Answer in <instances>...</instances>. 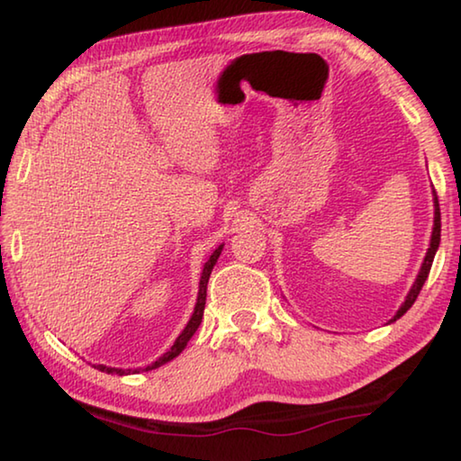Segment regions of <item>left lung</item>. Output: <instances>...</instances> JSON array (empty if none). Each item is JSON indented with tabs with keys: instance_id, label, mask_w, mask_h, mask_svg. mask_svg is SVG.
Instances as JSON below:
<instances>
[{
	"instance_id": "8db88e82",
	"label": "left lung",
	"mask_w": 461,
	"mask_h": 461,
	"mask_svg": "<svg viewBox=\"0 0 461 461\" xmlns=\"http://www.w3.org/2000/svg\"><path fill=\"white\" fill-rule=\"evenodd\" d=\"M438 240H441V212H438V200H437V195H435V224H433V235H430V245H429V251H427V255H424L422 267H420L419 276H416V282H414V285H412V288H410V293H408V296H406V301L402 303V307L398 309V313L393 315V320H392V321L400 320V317H402L403 313H406V311H408L410 307H412L414 301L419 299V294H420V290H422L424 280L429 278L430 266H433L435 253H437V249H438Z\"/></svg>"
}]
</instances>
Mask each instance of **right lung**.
<instances>
[{"label": "right lung", "instance_id": "obj_1", "mask_svg": "<svg viewBox=\"0 0 461 461\" xmlns=\"http://www.w3.org/2000/svg\"><path fill=\"white\" fill-rule=\"evenodd\" d=\"M221 251H222V245L218 247V249L210 255V259L206 261V266H203V272H202V278H200V293H197V303H195V309H194V315H191V320L187 321L185 330L181 331L179 338L175 339V344L171 346V350L162 354V357L157 360V363L148 365L144 371H152V369H158L160 365L168 363V360H173L175 357H179V354L183 352V348H185L187 342L191 339V336L195 334V330L200 328L202 323V317H203V307H206V288H208V280H210V274H212V267L216 266V259L221 258ZM95 369L103 371V373H117V375H127V373H140V369H115V366H104V365H96Z\"/></svg>", "mask_w": 461, "mask_h": 461}]
</instances>
